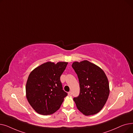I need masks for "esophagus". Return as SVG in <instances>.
Returning a JSON list of instances; mask_svg holds the SVG:
<instances>
[{
  "mask_svg": "<svg viewBox=\"0 0 133 133\" xmlns=\"http://www.w3.org/2000/svg\"><path fill=\"white\" fill-rule=\"evenodd\" d=\"M72 92H71V91L69 92L68 93V94L69 95H72Z\"/></svg>",
  "mask_w": 133,
  "mask_h": 133,
  "instance_id": "34e87169",
  "label": "esophagus"
}]
</instances>
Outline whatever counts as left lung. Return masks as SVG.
<instances>
[{
  "instance_id": "obj_1",
  "label": "left lung",
  "mask_w": 133,
  "mask_h": 133,
  "mask_svg": "<svg viewBox=\"0 0 133 133\" xmlns=\"http://www.w3.org/2000/svg\"><path fill=\"white\" fill-rule=\"evenodd\" d=\"M78 75L80 94L73 100L85 115H94L102 109L109 94L107 76L99 67L87 60L74 62L72 65Z\"/></svg>"
}]
</instances>
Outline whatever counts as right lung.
Returning a JSON list of instances; mask_svg holds the SVG:
<instances>
[{
  "label": "right lung",
  "mask_w": 133,
  "mask_h": 133,
  "mask_svg": "<svg viewBox=\"0 0 133 133\" xmlns=\"http://www.w3.org/2000/svg\"><path fill=\"white\" fill-rule=\"evenodd\" d=\"M66 62H47L37 67L28 78L26 93L30 105L38 113L50 115L58 110L67 93L62 89L60 76Z\"/></svg>",
  "instance_id": "1"
}]
</instances>
